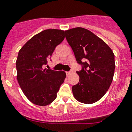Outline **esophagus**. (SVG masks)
Listing matches in <instances>:
<instances>
[{"label": "esophagus", "mask_w": 132, "mask_h": 132, "mask_svg": "<svg viewBox=\"0 0 132 132\" xmlns=\"http://www.w3.org/2000/svg\"><path fill=\"white\" fill-rule=\"evenodd\" d=\"M71 73H72V70H70V71H68V72H66V75H69L71 74Z\"/></svg>", "instance_id": "34e87169"}]
</instances>
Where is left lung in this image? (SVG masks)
<instances>
[{
  "label": "left lung",
  "mask_w": 132,
  "mask_h": 132,
  "mask_svg": "<svg viewBox=\"0 0 132 132\" xmlns=\"http://www.w3.org/2000/svg\"><path fill=\"white\" fill-rule=\"evenodd\" d=\"M66 38L77 63V84L72 87L76 100L91 104L98 101L108 90L114 74V54L105 42L89 30L76 27L65 31Z\"/></svg>",
  "instance_id": "8db88e82"
}]
</instances>
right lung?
<instances>
[{
	"label": "right lung",
	"mask_w": 132,
	"mask_h": 132,
	"mask_svg": "<svg viewBox=\"0 0 132 132\" xmlns=\"http://www.w3.org/2000/svg\"><path fill=\"white\" fill-rule=\"evenodd\" d=\"M64 31L46 29L32 37L19 51L17 79L27 98L34 104L51 103L66 78V72L43 69L56 46L64 40Z\"/></svg>",
	"instance_id": "right-lung-1"
}]
</instances>
